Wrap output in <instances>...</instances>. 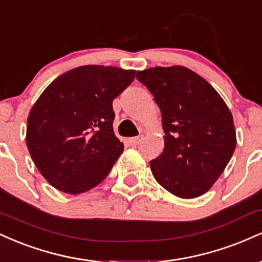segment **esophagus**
I'll return each mask as SVG.
<instances>
[{
  "label": "esophagus",
  "instance_id": "34e87169",
  "mask_svg": "<svg viewBox=\"0 0 262 262\" xmlns=\"http://www.w3.org/2000/svg\"><path fill=\"white\" fill-rule=\"evenodd\" d=\"M143 140V137H133V138H129V143H130V145H138V144L140 143V141Z\"/></svg>",
  "mask_w": 262,
  "mask_h": 262
}]
</instances>
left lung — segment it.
<instances>
[{"instance_id": "8db88e82", "label": "left lung", "mask_w": 262, "mask_h": 262, "mask_svg": "<svg viewBox=\"0 0 262 262\" xmlns=\"http://www.w3.org/2000/svg\"><path fill=\"white\" fill-rule=\"evenodd\" d=\"M137 79L161 111L164 150L150 161L155 180L176 197L202 196L235 150L230 110L209 82L185 66L150 68L138 71Z\"/></svg>"}]
</instances>
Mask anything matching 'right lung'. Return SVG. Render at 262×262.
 <instances>
[{
  "instance_id": "1",
  "label": "right lung",
  "mask_w": 262,
  "mask_h": 262,
  "mask_svg": "<svg viewBox=\"0 0 262 262\" xmlns=\"http://www.w3.org/2000/svg\"><path fill=\"white\" fill-rule=\"evenodd\" d=\"M135 70L85 65L66 71L33 104L27 148L53 187L80 194L101 183L124 149L113 132L112 101Z\"/></svg>"
}]
</instances>
